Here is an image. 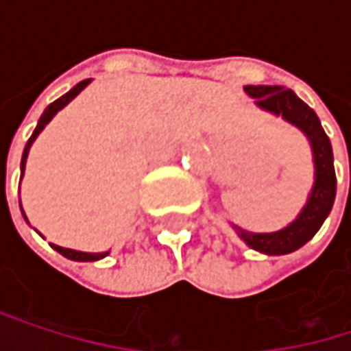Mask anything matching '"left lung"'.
<instances>
[{"label": "left lung", "instance_id": "obj_1", "mask_svg": "<svg viewBox=\"0 0 351 351\" xmlns=\"http://www.w3.org/2000/svg\"><path fill=\"white\" fill-rule=\"evenodd\" d=\"M244 91L256 101L266 113H272L276 117H282L287 123L295 125L305 134L311 146L313 154V186L311 193L299 211V215L285 226L282 230L268 232V234H254L242 230L240 226L232 223L234 232L247 247L266 254V256H282L291 254L307 244L327 219L333 201H335V169H333V150L327 134L321 128V121L317 113L301 101L291 89H285L280 85H247Z\"/></svg>", "mask_w": 351, "mask_h": 351}]
</instances>
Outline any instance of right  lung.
<instances>
[{
	"mask_svg": "<svg viewBox=\"0 0 351 351\" xmlns=\"http://www.w3.org/2000/svg\"><path fill=\"white\" fill-rule=\"evenodd\" d=\"M91 83V79H87V81H81V83H77L69 93H64L62 97H58L56 101H52L50 106L44 109V113L40 115V119H38V125H36V130L32 132V136H30V140H28V144H26V148H24V154H22V165H20V171H22V176H24V171H26V160H28V154H30V148H32V144H34V140L40 136V132L50 123V119L62 109L64 106H69L87 85ZM20 209H22V201H20ZM22 215H24V219L28 221V217H26V213H24V209H22ZM58 254H62L64 258H69V260H75V262H95V260H101V258H106L109 256V252H79V250H71V247H62V245H56V244H50Z\"/></svg>",
	"mask_w": 351,
	"mask_h": 351,
	"instance_id": "obj_1",
	"label": "right lung"
}]
</instances>
